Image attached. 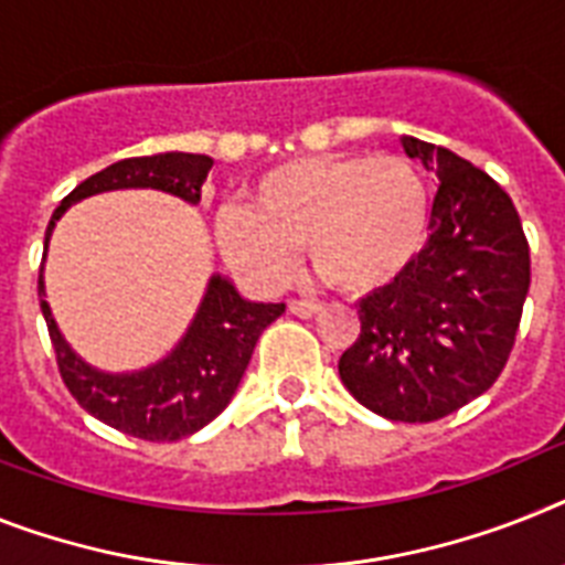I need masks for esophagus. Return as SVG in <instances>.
<instances>
[{
    "instance_id": "1",
    "label": "esophagus",
    "mask_w": 565,
    "mask_h": 565,
    "mask_svg": "<svg viewBox=\"0 0 565 565\" xmlns=\"http://www.w3.org/2000/svg\"><path fill=\"white\" fill-rule=\"evenodd\" d=\"M290 312L298 316V319H312V316H319L321 305H312V301H290Z\"/></svg>"
}]
</instances>
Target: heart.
<instances>
[{
  "label": "heart",
  "mask_w": 565,
  "mask_h": 565,
  "mask_svg": "<svg viewBox=\"0 0 565 565\" xmlns=\"http://www.w3.org/2000/svg\"><path fill=\"white\" fill-rule=\"evenodd\" d=\"M428 186L399 154H310L246 189L244 212L217 217V246L258 287L290 275L296 246L348 296L396 284L428 241Z\"/></svg>",
  "instance_id": "1"
}]
</instances>
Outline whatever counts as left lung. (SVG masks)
<instances>
[{
    "label": "left lung",
    "mask_w": 565,
    "mask_h": 565,
    "mask_svg": "<svg viewBox=\"0 0 565 565\" xmlns=\"http://www.w3.org/2000/svg\"><path fill=\"white\" fill-rule=\"evenodd\" d=\"M402 149L439 180L428 244L399 281L359 301L362 333L339 376L373 414L434 422L502 373L532 260L514 203L482 169L419 137H402Z\"/></svg>",
    "instance_id": "8db88e82"
}]
</instances>
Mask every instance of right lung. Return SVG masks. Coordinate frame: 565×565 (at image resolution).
Masks as SVG:
<instances>
[{
  "label": "right lung",
  "instance_id": "add662e5",
  "mask_svg": "<svg viewBox=\"0 0 565 565\" xmlns=\"http://www.w3.org/2000/svg\"><path fill=\"white\" fill-rule=\"evenodd\" d=\"M212 163L215 160L206 154L163 151V154L126 158L106 166L103 172L83 180L56 206L45 230V253L56 221L68 212V206L92 194L117 192V189H158L198 206ZM40 307L49 324L60 376L71 396L94 419L149 443H174L210 425L238 391L258 335L284 312V305L246 301L226 275L215 273L206 284L192 324L160 362L140 371L108 373L74 353V348L60 333L51 305L45 301L42 269Z\"/></svg>",
  "mask_w": 565,
  "mask_h": 565
}]
</instances>
